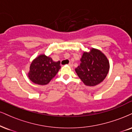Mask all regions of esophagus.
<instances>
[{"instance_id":"obj_1","label":"esophagus","mask_w":132,"mask_h":132,"mask_svg":"<svg viewBox=\"0 0 132 132\" xmlns=\"http://www.w3.org/2000/svg\"><path fill=\"white\" fill-rule=\"evenodd\" d=\"M68 65H69V66H71V67H72V65H73V64H72V62H69V64H68Z\"/></svg>"}]
</instances>
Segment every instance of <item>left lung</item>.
<instances>
[{"label": "left lung", "mask_w": 132, "mask_h": 132, "mask_svg": "<svg viewBox=\"0 0 132 132\" xmlns=\"http://www.w3.org/2000/svg\"><path fill=\"white\" fill-rule=\"evenodd\" d=\"M80 61L75 70L84 84L95 86L105 79L109 71V63L100 51L92 48L89 53H84Z\"/></svg>", "instance_id": "1"}]
</instances>
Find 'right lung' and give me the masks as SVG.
Wrapping results in <instances>:
<instances>
[{"instance_id": "right-lung-1", "label": "right lung", "mask_w": 132, "mask_h": 132, "mask_svg": "<svg viewBox=\"0 0 132 132\" xmlns=\"http://www.w3.org/2000/svg\"><path fill=\"white\" fill-rule=\"evenodd\" d=\"M60 68V61L55 62L50 57L42 55L32 62L28 76L35 84L46 85L56 75Z\"/></svg>"}]
</instances>
